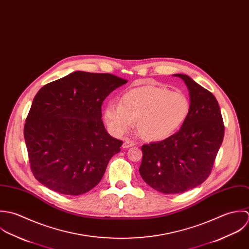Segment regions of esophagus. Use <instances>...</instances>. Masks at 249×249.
I'll use <instances>...</instances> for the list:
<instances>
[{
    "mask_svg": "<svg viewBox=\"0 0 249 249\" xmlns=\"http://www.w3.org/2000/svg\"><path fill=\"white\" fill-rule=\"evenodd\" d=\"M134 145H135V142H133L130 141V140H125L124 142H123L122 147L125 148V149H127V148H130V147H132V146H134Z\"/></svg>",
    "mask_w": 249,
    "mask_h": 249,
    "instance_id": "obj_1",
    "label": "esophagus"
}]
</instances>
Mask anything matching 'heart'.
Returning <instances> with one entry per match:
<instances>
[{"mask_svg":"<svg viewBox=\"0 0 249 249\" xmlns=\"http://www.w3.org/2000/svg\"><path fill=\"white\" fill-rule=\"evenodd\" d=\"M190 112V101L180 91L146 85L125 92L120 104L109 102L103 110L109 132L120 137L137 122L139 134L147 141H160L174 134Z\"/></svg>","mask_w":249,"mask_h":249,"instance_id":"obj_1","label":"heart"}]
</instances>
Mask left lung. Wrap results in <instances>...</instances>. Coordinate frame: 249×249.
Returning a JSON list of instances; mask_svg holds the SVG:
<instances>
[{"label":"left lung","instance_id":"obj_1","mask_svg":"<svg viewBox=\"0 0 249 249\" xmlns=\"http://www.w3.org/2000/svg\"><path fill=\"white\" fill-rule=\"evenodd\" d=\"M181 78L190 93V112L180 130L169 138L142 145L140 173L154 190L182 194L210 175L224 137V125L215 97L191 77Z\"/></svg>","mask_w":249,"mask_h":249}]
</instances>
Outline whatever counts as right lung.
<instances>
[{
    "label": "right lung",
    "mask_w": 249,
    "mask_h": 249,
    "mask_svg": "<svg viewBox=\"0 0 249 249\" xmlns=\"http://www.w3.org/2000/svg\"><path fill=\"white\" fill-rule=\"evenodd\" d=\"M125 84L111 74L76 71L39 89L24 127L38 182L66 196L86 194L99 184L122 145L105 129L101 106Z\"/></svg>",
    "instance_id": "obj_1"
}]
</instances>
